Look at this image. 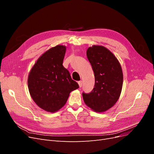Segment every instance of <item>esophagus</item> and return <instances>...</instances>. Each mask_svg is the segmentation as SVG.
Segmentation results:
<instances>
[{
    "instance_id": "esophagus-1",
    "label": "esophagus",
    "mask_w": 154,
    "mask_h": 154,
    "mask_svg": "<svg viewBox=\"0 0 154 154\" xmlns=\"http://www.w3.org/2000/svg\"><path fill=\"white\" fill-rule=\"evenodd\" d=\"M78 83V84H79V87H82V84H83V83H82V81H79Z\"/></svg>"
}]
</instances>
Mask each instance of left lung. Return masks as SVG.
Masks as SVG:
<instances>
[{"mask_svg": "<svg viewBox=\"0 0 154 154\" xmlns=\"http://www.w3.org/2000/svg\"><path fill=\"white\" fill-rule=\"evenodd\" d=\"M95 77L94 87L89 93H82L85 103L93 110L101 112L118 100L123 86L122 67L115 56L103 46L93 45L87 51Z\"/></svg>", "mask_w": 154, "mask_h": 154, "instance_id": "1", "label": "left lung"}]
</instances>
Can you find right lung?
<instances>
[{
	"mask_svg": "<svg viewBox=\"0 0 154 154\" xmlns=\"http://www.w3.org/2000/svg\"><path fill=\"white\" fill-rule=\"evenodd\" d=\"M66 48L57 45L38 59L29 72L28 88L36 105L50 112H54L66 103L70 92L79 88L63 66Z\"/></svg>",
	"mask_w": 154,
	"mask_h": 154,
	"instance_id": "add662e5",
	"label": "right lung"
}]
</instances>
